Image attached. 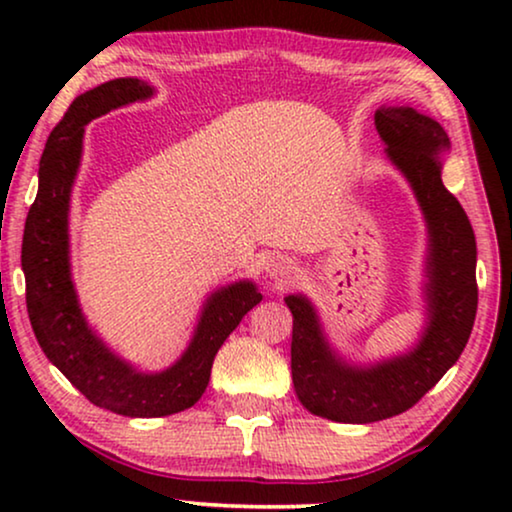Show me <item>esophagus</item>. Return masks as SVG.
Listing matches in <instances>:
<instances>
[{
    "label": "esophagus",
    "mask_w": 512,
    "mask_h": 512,
    "mask_svg": "<svg viewBox=\"0 0 512 512\" xmlns=\"http://www.w3.org/2000/svg\"><path fill=\"white\" fill-rule=\"evenodd\" d=\"M293 272H296V263H293L289 256L275 254L265 261V275L270 277V282L275 286H282L289 282V279L293 277Z\"/></svg>",
    "instance_id": "34e87169"
}]
</instances>
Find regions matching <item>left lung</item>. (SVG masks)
<instances>
[{"instance_id": "obj_1", "label": "left lung", "mask_w": 512, "mask_h": 512, "mask_svg": "<svg viewBox=\"0 0 512 512\" xmlns=\"http://www.w3.org/2000/svg\"><path fill=\"white\" fill-rule=\"evenodd\" d=\"M375 128L424 214L426 324L410 352L352 363L331 347L310 298H284L293 314L291 375L298 401L312 415L342 424L380 422L412 408L457 363L478 310L475 235L464 207L440 177L450 137L438 121L412 107H380Z\"/></svg>"}]
</instances>
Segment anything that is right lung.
I'll use <instances>...</instances> for the list:
<instances>
[{
    "label": "right lung",
    "instance_id": "add662e5",
    "mask_svg": "<svg viewBox=\"0 0 512 512\" xmlns=\"http://www.w3.org/2000/svg\"><path fill=\"white\" fill-rule=\"evenodd\" d=\"M139 79H114L76 97L55 125L39 160V191L23 235L25 298L32 331L48 361L97 408L125 417H165L191 408L205 394L214 356L244 314L263 300L240 279L205 300L193 338L170 368L144 373L107 347L81 310L69 263V202L81 165L83 132L97 116L149 100Z\"/></svg>",
    "mask_w": 512,
    "mask_h": 512
}]
</instances>
